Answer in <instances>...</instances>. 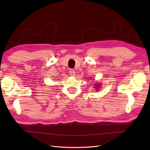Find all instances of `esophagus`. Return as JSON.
<instances>
[{"label": "esophagus", "instance_id": "1", "mask_svg": "<svg viewBox=\"0 0 150 150\" xmlns=\"http://www.w3.org/2000/svg\"><path fill=\"white\" fill-rule=\"evenodd\" d=\"M69 73L70 75L72 76V77H75V75H76L75 70H73V69H70V70H69Z\"/></svg>", "mask_w": 150, "mask_h": 150}]
</instances>
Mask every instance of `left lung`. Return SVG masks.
Masks as SVG:
<instances>
[{"instance_id": "8db88e82", "label": "left lung", "mask_w": 150, "mask_h": 150, "mask_svg": "<svg viewBox=\"0 0 150 150\" xmlns=\"http://www.w3.org/2000/svg\"><path fill=\"white\" fill-rule=\"evenodd\" d=\"M97 86H95V88H96V90H97L98 88H99V84H96Z\"/></svg>"}]
</instances>
